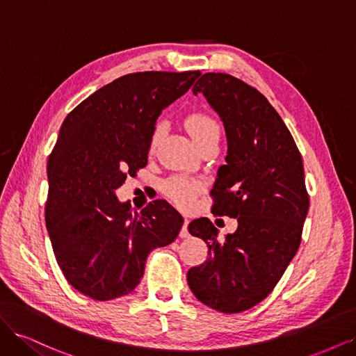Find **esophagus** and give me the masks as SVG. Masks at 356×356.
Instances as JSON below:
<instances>
[{
  "label": "esophagus",
  "instance_id": "obj_1",
  "mask_svg": "<svg viewBox=\"0 0 356 356\" xmlns=\"http://www.w3.org/2000/svg\"><path fill=\"white\" fill-rule=\"evenodd\" d=\"M188 218H184V224H182V229H181V232H179V238L181 239H186V238H188L190 236V233H188Z\"/></svg>",
  "mask_w": 356,
  "mask_h": 356
}]
</instances>
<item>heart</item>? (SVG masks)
Listing matches in <instances>:
<instances>
[{"instance_id": "b5f03b06", "label": "heart", "mask_w": 356, "mask_h": 356, "mask_svg": "<svg viewBox=\"0 0 356 356\" xmlns=\"http://www.w3.org/2000/svg\"><path fill=\"white\" fill-rule=\"evenodd\" d=\"M186 126H187V131L190 132V135L193 136V139H195L199 147L212 135L220 134V127L217 122H215L212 117L203 113L190 114L186 118ZM161 132H163V126L157 124L152 134V138H149V149H152V152L157 147ZM200 187L202 186L197 181L174 177V178H169L165 182L163 190H165V195L175 204H178V207L190 208L191 204L195 203L197 193L200 191Z\"/></svg>"}]
</instances>
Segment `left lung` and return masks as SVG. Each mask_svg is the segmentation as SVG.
Returning <instances> with one entry per match:
<instances>
[{
    "label": "left lung",
    "mask_w": 356,
    "mask_h": 356,
    "mask_svg": "<svg viewBox=\"0 0 356 356\" xmlns=\"http://www.w3.org/2000/svg\"><path fill=\"white\" fill-rule=\"evenodd\" d=\"M193 93L207 98L225 129L212 213L236 218L238 230L220 239L208 218L188 224L209 258L190 268L187 282L203 305L239 314L272 293L298 250L309 211L303 160L281 115L250 84L208 72Z\"/></svg>",
    "instance_id": "8db88e82"
}]
</instances>
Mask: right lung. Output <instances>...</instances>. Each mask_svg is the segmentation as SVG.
Masks as SVG:
<instances>
[{
	"label": "right lung",
	"instance_id": "1",
	"mask_svg": "<svg viewBox=\"0 0 356 356\" xmlns=\"http://www.w3.org/2000/svg\"><path fill=\"white\" fill-rule=\"evenodd\" d=\"M199 75L127 74L63 120L47 161L46 227L63 276L81 294L105 301L132 293L148 254L177 239L184 220L166 200L134 212L115 190L147 165L159 115Z\"/></svg>",
	"mask_w": 356,
	"mask_h": 356
}]
</instances>
